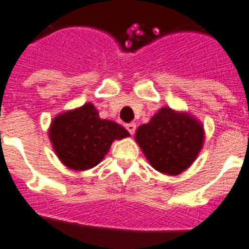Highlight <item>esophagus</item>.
Wrapping results in <instances>:
<instances>
[{
    "label": "esophagus",
    "instance_id": "34e87169",
    "mask_svg": "<svg viewBox=\"0 0 249 249\" xmlns=\"http://www.w3.org/2000/svg\"><path fill=\"white\" fill-rule=\"evenodd\" d=\"M125 128H126V130H128L130 134H133V133L136 132V124H134V123H129V124L125 125Z\"/></svg>",
    "mask_w": 249,
    "mask_h": 249
}]
</instances>
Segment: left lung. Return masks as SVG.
Listing matches in <instances>:
<instances>
[{
  "label": "left lung",
  "mask_w": 249,
  "mask_h": 249,
  "mask_svg": "<svg viewBox=\"0 0 249 249\" xmlns=\"http://www.w3.org/2000/svg\"><path fill=\"white\" fill-rule=\"evenodd\" d=\"M197 119L170 107L160 108L136 132V141L150 164L166 175H179L191 166L205 140Z\"/></svg>",
  "instance_id": "8db88e82"
}]
</instances>
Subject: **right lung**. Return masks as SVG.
Listing matches in <instances>:
<instances>
[{
	"label": "right lung",
	"mask_w": 249,
	"mask_h": 249,
	"mask_svg": "<svg viewBox=\"0 0 249 249\" xmlns=\"http://www.w3.org/2000/svg\"><path fill=\"white\" fill-rule=\"evenodd\" d=\"M128 136V130L115 121L100 119L91 103L58 115L49 128V140L58 159L77 171L99 164L112 142Z\"/></svg>",
	"instance_id": "1"
}]
</instances>
